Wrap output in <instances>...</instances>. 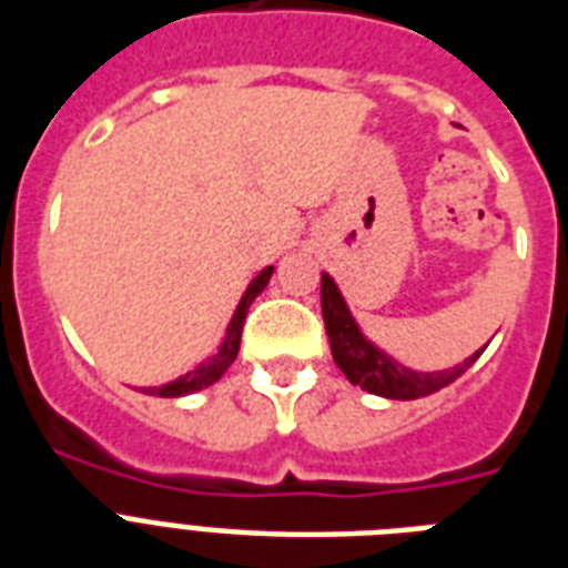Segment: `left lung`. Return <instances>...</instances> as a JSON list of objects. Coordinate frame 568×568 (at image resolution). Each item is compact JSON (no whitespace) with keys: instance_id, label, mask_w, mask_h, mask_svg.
Listing matches in <instances>:
<instances>
[{"instance_id":"8db88e82","label":"left lung","mask_w":568,"mask_h":568,"mask_svg":"<svg viewBox=\"0 0 568 568\" xmlns=\"http://www.w3.org/2000/svg\"><path fill=\"white\" fill-rule=\"evenodd\" d=\"M322 320H325V331H328L331 355L337 363L343 375L352 384H357L366 393L384 398H422L437 393V389L448 387L452 381H457L469 369L471 363L478 361L480 352L466 357L455 369L439 372H416L407 369L405 363H398L396 357H389L387 352H381L378 346H372L369 339L363 337V331L357 328L355 316L348 311L346 298L339 293L328 272H322Z\"/></svg>"}]
</instances>
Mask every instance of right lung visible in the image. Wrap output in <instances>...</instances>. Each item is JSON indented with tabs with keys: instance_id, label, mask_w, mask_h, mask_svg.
Instances as JSON below:
<instances>
[{
	"instance_id": "add662e5",
	"label": "right lung",
	"mask_w": 568,
	"mask_h": 568,
	"mask_svg": "<svg viewBox=\"0 0 568 568\" xmlns=\"http://www.w3.org/2000/svg\"><path fill=\"white\" fill-rule=\"evenodd\" d=\"M272 272H275V266H266V270H261V275H255V281L248 284L243 298H240L237 311H234V316H231L229 328H225V337H222L220 348H216L207 361L199 363L196 369H190L187 375H181V378L170 381V384H163V387H149V396H161V398L190 396V393H199V389L211 387V384H216V381L225 375V369L234 363V357H237L240 352V334H243V322H246L248 307H252V302L261 296L263 287L270 284Z\"/></svg>"
}]
</instances>
